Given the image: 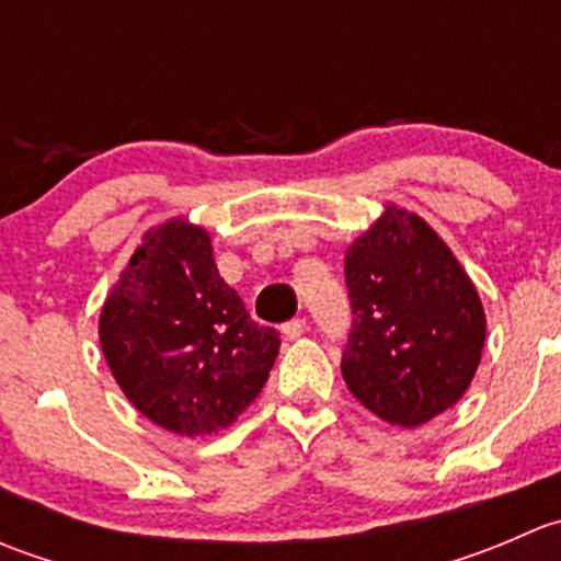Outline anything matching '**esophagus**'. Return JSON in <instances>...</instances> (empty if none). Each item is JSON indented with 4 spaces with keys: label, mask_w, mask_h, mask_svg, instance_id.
<instances>
[{
    "label": "esophagus",
    "mask_w": 561,
    "mask_h": 561,
    "mask_svg": "<svg viewBox=\"0 0 561 561\" xmlns=\"http://www.w3.org/2000/svg\"><path fill=\"white\" fill-rule=\"evenodd\" d=\"M282 331H285L287 339H298L307 331V320H304V317H293V320H287L285 325H282Z\"/></svg>",
    "instance_id": "1"
}]
</instances>
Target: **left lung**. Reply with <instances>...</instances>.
<instances>
[{"mask_svg":"<svg viewBox=\"0 0 561 561\" xmlns=\"http://www.w3.org/2000/svg\"><path fill=\"white\" fill-rule=\"evenodd\" d=\"M344 285L353 309L342 353L350 393L407 428L454 407L480 364L485 314L443 239L390 206L344 254Z\"/></svg>","mask_w":561,"mask_h":561,"instance_id":"8db88e82","label":"left lung"}]
</instances>
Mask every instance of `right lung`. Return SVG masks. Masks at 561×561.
Returning a JSON list of instances; mask_svg holds the SVG:
<instances>
[{"label":"right lung","mask_w":561,"mask_h":561,"mask_svg":"<svg viewBox=\"0 0 561 561\" xmlns=\"http://www.w3.org/2000/svg\"><path fill=\"white\" fill-rule=\"evenodd\" d=\"M100 344L149 421L197 437L230 426L257 399L282 339L219 276L206 230L173 219L146 236L113 287Z\"/></svg>","instance_id":"add662e5"}]
</instances>
